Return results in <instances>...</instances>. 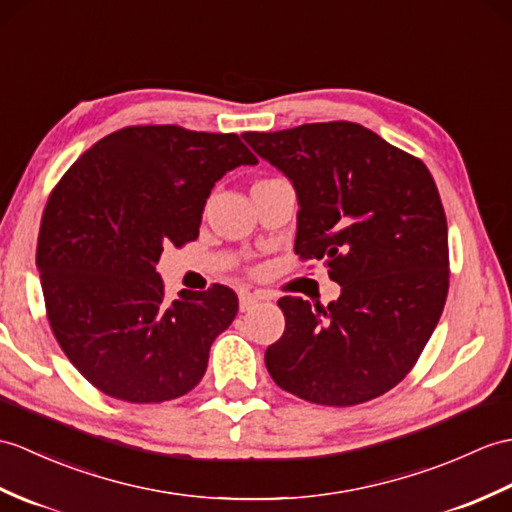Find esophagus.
Instances as JSON below:
<instances>
[{
    "mask_svg": "<svg viewBox=\"0 0 512 512\" xmlns=\"http://www.w3.org/2000/svg\"><path fill=\"white\" fill-rule=\"evenodd\" d=\"M259 301H264V296H261L259 292H242V294H240V310H242V312L253 310V307H255Z\"/></svg>",
    "mask_w": 512,
    "mask_h": 512,
    "instance_id": "34e87169",
    "label": "esophagus"
}]
</instances>
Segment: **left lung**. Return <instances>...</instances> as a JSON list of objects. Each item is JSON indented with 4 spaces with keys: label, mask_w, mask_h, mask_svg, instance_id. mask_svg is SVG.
Wrapping results in <instances>:
<instances>
[{
    "label": "left lung",
    "mask_w": 512,
    "mask_h": 512,
    "mask_svg": "<svg viewBox=\"0 0 512 512\" xmlns=\"http://www.w3.org/2000/svg\"><path fill=\"white\" fill-rule=\"evenodd\" d=\"M299 196L294 251L323 259L338 301L283 296V336L266 349L275 384L347 408L395 388L417 364L449 290L447 218L430 170L353 122L244 133Z\"/></svg>",
    "instance_id": "1"
}]
</instances>
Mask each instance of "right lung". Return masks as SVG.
<instances>
[{
    "label": "right lung",
    "mask_w": 512,
    "mask_h": 512,
    "mask_svg": "<svg viewBox=\"0 0 512 512\" xmlns=\"http://www.w3.org/2000/svg\"><path fill=\"white\" fill-rule=\"evenodd\" d=\"M257 163L235 133L126 126L63 174L43 209L37 268L52 334L104 395L161 403L207 371L237 294L213 283L168 303L154 270L163 248L198 237L216 181Z\"/></svg>",
    "instance_id": "add662e5"
}]
</instances>
